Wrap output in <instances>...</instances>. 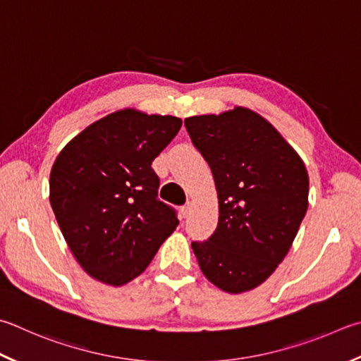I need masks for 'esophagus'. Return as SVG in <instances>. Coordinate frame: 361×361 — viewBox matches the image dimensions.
Instances as JSON below:
<instances>
[{"instance_id": "1", "label": "esophagus", "mask_w": 361, "mask_h": 361, "mask_svg": "<svg viewBox=\"0 0 361 361\" xmlns=\"http://www.w3.org/2000/svg\"><path fill=\"white\" fill-rule=\"evenodd\" d=\"M192 205H194L192 202H188L186 205L181 208V213H183V216H185V218H188V216L191 214V212H192Z\"/></svg>"}]
</instances>
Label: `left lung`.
Listing matches in <instances>:
<instances>
[{
  "label": "left lung",
  "mask_w": 361,
  "mask_h": 361,
  "mask_svg": "<svg viewBox=\"0 0 361 361\" xmlns=\"http://www.w3.org/2000/svg\"><path fill=\"white\" fill-rule=\"evenodd\" d=\"M185 126L212 169L219 221L192 241L202 273L228 293L260 286L283 262L307 209L303 161L265 118L245 107L189 116Z\"/></svg>",
  "instance_id": "8db88e82"
}]
</instances>
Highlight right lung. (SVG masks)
I'll return each instance as SVG.
<instances>
[{
    "instance_id": "obj_1",
    "label": "right lung",
    "mask_w": 361,
    "mask_h": 361,
    "mask_svg": "<svg viewBox=\"0 0 361 361\" xmlns=\"http://www.w3.org/2000/svg\"><path fill=\"white\" fill-rule=\"evenodd\" d=\"M181 120L118 110L61 149L50 172V205L78 264L104 284L123 286L145 270L178 226L158 199L152 169Z\"/></svg>"
}]
</instances>
